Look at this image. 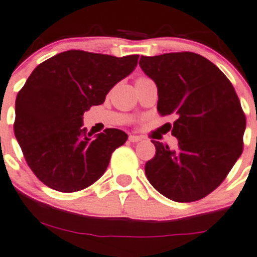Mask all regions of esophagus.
<instances>
[{"mask_svg":"<svg viewBox=\"0 0 257 257\" xmlns=\"http://www.w3.org/2000/svg\"><path fill=\"white\" fill-rule=\"evenodd\" d=\"M143 138L141 136H136V135H130L128 136V141L132 143H136V142H140V141H142Z\"/></svg>","mask_w":257,"mask_h":257,"instance_id":"34e87169","label":"esophagus"}]
</instances>
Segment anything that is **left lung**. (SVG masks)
Here are the masks:
<instances>
[{
    "mask_svg": "<svg viewBox=\"0 0 257 257\" xmlns=\"http://www.w3.org/2000/svg\"><path fill=\"white\" fill-rule=\"evenodd\" d=\"M158 87V111L176 115V149L158 141L146 176L164 197L191 203L223 182L243 152L246 120L234 87L209 59L192 52L141 57Z\"/></svg>",
    "mask_w": 257,
    "mask_h": 257,
    "instance_id": "obj_1",
    "label": "left lung"
}]
</instances>
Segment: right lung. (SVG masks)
I'll return each mask as SVG.
<instances>
[{
	"instance_id": "1",
	"label": "right lung",
	"mask_w": 257,
	"mask_h": 257,
	"mask_svg": "<svg viewBox=\"0 0 257 257\" xmlns=\"http://www.w3.org/2000/svg\"><path fill=\"white\" fill-rule=\"evenodd\" d=\"M138 57L71 50L34 69L17 96L14 135L42 183L71 193L104 174L111 153L127 135L106 128L92 137L82 127L83 113L104 102L108 92L135 70Z\"/></svg>"
}]
</instances>
